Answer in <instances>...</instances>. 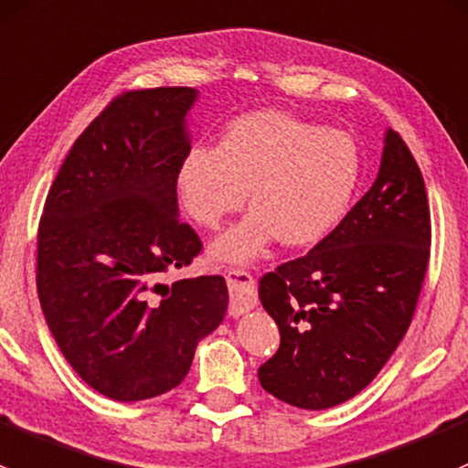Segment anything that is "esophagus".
I'll list each match as a JSON object with an SVG mask.
<instances>
[{"instance_id": "1", "label": "esophagus", "mask_w": 468, "mask_h": 468, "mask_svg": "<svg viewBox=\"0 0 468 468\" xmlns=\"http://www.w3.org/2000/svg\"><path fill=\"white\" fill-rule=\"evenodd\" d=\"M229 288V315H243L257 306V283L245 270H228L225 274Z\"/></svg>"}]
</instances>
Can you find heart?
<instances>
[{"label":"heart","mask_w":468,"mask_h":468,"mask_svg":"<svg viewBox=\"0 0 468 468\" xmlns=\"http://www.w3.org/2000/svg\"><path fill=\"white\" fill-rule=\"evenodd\" d=\"M363 153L354 134L282 110L236 117L216 148L194 146L176 171L182 209L216 229L248 191L252 211L214 245L211 257L250 263L274 240L291 248L320 243L342 223L358 191Z\"/></svg>","instance_id":"b5f03b06"}]
</instances>
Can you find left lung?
<instances>
[{"label":"left lung","mask_w":468,"mask_h":468,"mask_svg":"<svg viewBox=\"0 0 468 468\" xmlns=\"http://www.w3.org/2000/svg\"><path fill=\"white\" fill-rule=\"evenodd\" d=\"M428 257L426 185L406 142L388 130L372 189L306 257L259 282L282 335L259 367L261 388L304 410L367 388L410 326Z\"/></svg>","instance_id":"1"}]
</instances>
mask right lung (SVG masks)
Returning a JSON list of instances; mask_svg holds the SVG:
<instances>
[{
  "mask_svg": "<svg viewBox=\"0 0 468 468\" xmlns=\"http://www.w3.org/2000/svg\"><path fill=\"white\" fill-rule=\"evenodd\" d=\"M194 88L123 91L71 146L37 229V297L67 363L114 401L177 388L223 322L220 274L164 283L200 254L177 218Z\"/></svg>",
  "mask_w": 468,
  "mask_h": 468,
  "instance_id": "add662e5",
  "label": "right lung"
}]
</instances>
